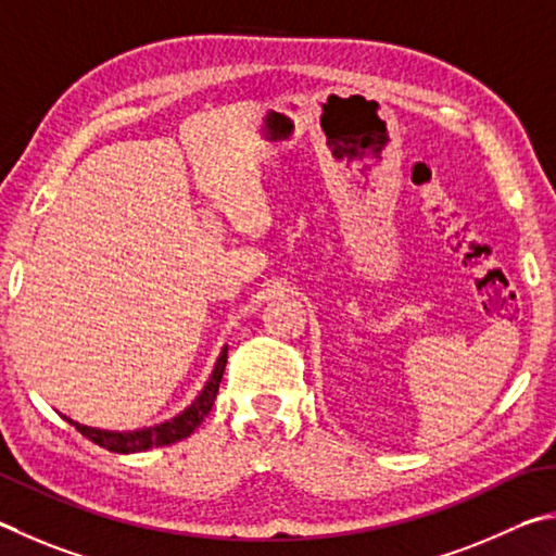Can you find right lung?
<instances>
[{
  "label": "right lung",
  "instance_id": "obj_1",
  "mask_svg": "<svg viewBox=\"0 0 556 556\" xmlns=\"http://www.w3.org/2000/svg\"><path fill=\"white\" fill-rule=\"evenodd\" d=\"M224 366H227V349L222 352L219 362L212 371V378L207 381V386H204V391L200 393L198 401H194L188 410L180 413L178 417H173L170 422H163L159 427H149V430H139V432H106V430H94V427H85L80 422H73L71 417H65V420L71 422L83 437H87V440L114 454H134V452L153 450V446L175 444L185 440V437H190L204 422V417L210 415L214 397L219 393Z\"/></svg>",
  "mask_w": 556,
  "mask_h": 556
}]
</instances>
